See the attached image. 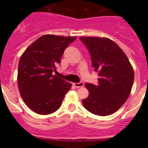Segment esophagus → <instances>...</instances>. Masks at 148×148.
<instances>
[{"label": "esophagus", "mask_w": 148, "mask_h": 148, "mask_svg": "<svg viewBox=\"0 0 148 148\" xmlns=\"http://www.w3.org/2000/svg\"><path fill=\"white\" fill-rule=\"evenodd\" d=\"M73 85L75 86V87H77V88H79V87H82L84 86V82H78V83H74V84H73Z\"/></svg>", "instance_id": "obj_1"}]
</instances>
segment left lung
I'll list each match as a JSON object with an SVG mask.
<instances>
[{
	"instance_id": "8db88e82",
	"label": "left lung",
	"mask_w": 148,
	"mask_h": 148,
	"mask_svg": "<svg viewBox=\"0 0 148 148\" xmlns=\"http://www.w3.org/2000/svg\"><path fill=\"white\" fill-rule=\"evenodd\" d=\"M88 49L94 71L99 73L98 84H86L88 97L82 100L90 113L109 116L128 99L134 80L128 58L113 40L107 38L80 37Z\"/></svg>"
}]
</instances>
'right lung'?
Masks as SVG:
<instances>
[{"label": "right lung", "mask_w": 148, "mask_h": 148, "mask_svg": "<svg viewBox=\"0 0 148 148\" xmlns=\"http://www.w3.org/2000/svg\"><path fill=\"white\" fill-rule=\"evenodd\" d=\"M76 37L45 35L27 48L18 64V84L23 101L40 115L56 112L71 83L53 75L65 49Z\"/></svg>", "instance_id": "1"}]
</instances>
